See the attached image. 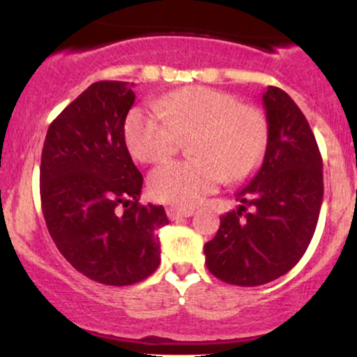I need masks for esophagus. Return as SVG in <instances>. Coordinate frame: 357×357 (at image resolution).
Listing matches in <instances>:
<instances>
[{
    "label": "esophagus",
    "mask_w": 357,
    "mask_h": 357,
    "mask_svg": "<svg viewBox=\"0 0 357 357\" xmlns=\"http://www.w3.org/2000/svg\"><path fill=\"white\" fill-rule=\"evenodd\" d=\"M167 216H169V220H179V218H190L192 215L191 208H176V206H169L166 210Z\"/></svg>",
    "instance_id": "34e87169"
}]
</instances>
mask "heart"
I'll use <instances>...</instances> for the list:
<instances>
[{"label": "heart", "mask_w": 357, "mask_h": 357, "mask_svg": "<svg viewBox=\"0 0 357 357\" xmlns=\"http://www.w3.org/2000/svg\"><path fill=\"white\" fill-rule=\"evenodd\" d=\"M124 132L130 153L151 165L171 158L181 139L192 137L196 159L166 162L149 176L151 195L176 206H195L227 179L248 178L264 159L268 141L261 110L202 85L176 90L149 107H134Z\"/></svg>", "instance_id": "heart-1"}]
</instances>
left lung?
<instances>
[{
  "mask_svg": "<svg viewBox=\"0 0 357 357\" xmlns=\"http://www.w3.org/2000/svg\"><path fill=\"white\" fill-rule=\"evenodd\" d=\"M261 100L268 122L264 162L236 192L238 210L221 216L215 238L204 245L208 270L240 287L268 284L296 267L314 236L324 195L322 155L302 110L278 87H268Z\"/></svg>",
  "mask_w": 357,
  "mask_h": 357,
  "instance_id": "8db88e82",
  "label": "left lung"
}]
</instances>
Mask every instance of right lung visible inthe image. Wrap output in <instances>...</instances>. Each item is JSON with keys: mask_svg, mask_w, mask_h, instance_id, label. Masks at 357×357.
<instances>
[{"mask_svg": "<svg viewBox=\"0 0 357 357\" xmlns=\"http://www.w3.org/2000/svg\"><path fill=\"white\" fill-rule=\"evenodd\" d=\"M134 84L96 82L48 127L40 198L48 233L73 268L104 285H132L161 261L162 206L142 204V174L126 146Z\"/></svg>", "mask_w": 357, "mask_h": 357, "instance_id": "right-lung-1", "label": "right lung"}]
</instances>
